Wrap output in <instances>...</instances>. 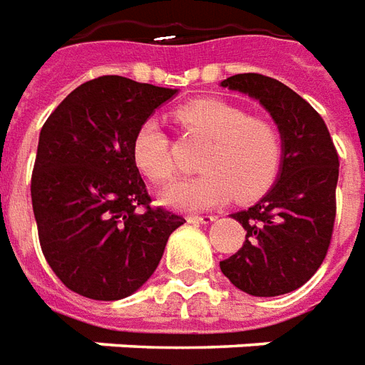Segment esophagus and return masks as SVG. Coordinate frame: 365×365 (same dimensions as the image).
I'll return each mask as SVG.
<instances>
[{"label":"esophagus","instance_id":"34e87169","mask_svg":"<svg viewBox=\"0 0 365 365\" xmlns=\"http://www.w3.org/2000/svg\"><path fill=\"white\" fill-rule=\"evenodd\" d=\"M214 220H216V216H210V214H206V216H198V214L188 216V222H196V224H212Z\"/></svg>","mask_w":365,"mask_h":365}]
</instances>
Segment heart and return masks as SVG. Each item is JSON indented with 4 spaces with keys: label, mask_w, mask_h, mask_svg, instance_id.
Segmentation results:
<instances>
[{
    "label": "heart",
    "mask_w": 365,
    "mask_h": 365,
    "mask_svg": "<svg viewBox=\"0 0 365 365\" xmlns=\"http://www.w3.org/2000/svg\"><path fill=\"white\" fill-rule=\"evenodd\" d=\"M180 125L210 141L200 177L182 178L163 192V202L178 210H204L228 202L255 200L273 185L281 165V139L269 121L252 118L237 106L206 98L177 112ZM131 159L147 178L167 182L177 165L161 121L147 118L131 141Z\"/></svg>",
    "instance_id": "heart-1"
}]
</instances>
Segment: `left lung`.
Listing matches in <instances>:
<instances>
[{"instance_id": "obj_1", "label": "left lung", "mask_w": 365, "mask_h": 365, "mask_svg": "<svg viewBox=\"0 0 365 365\" xmlns=\"http://www.w3.org/2000/svg\"><path fill=\"white\" fill-rule=\"evenodd\" d=\"M220 86L257 100L281 135L277 180L247 210L232 214L244 226L245 242L220 261V269L253 297L291 293L327 257L336 218L338 153L324 120L283 82L250 72Z\"/></svg>"}]
</instances>
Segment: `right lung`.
Listing matches in <instances>:
<instances>
[{"instance_id":"1","label":"right lung","mask_w":365,"mask_h":365,"mask_svg":"<svg viewBox=\"0 0 365 365\" xmlns=\"http://www.w3.org/2000/svg\"><path fill=\"white\" fill-rule=\"evenodd\" d=\"M177 92L100 76L72 90L41 129L31 177L38 242L54 275L74 293L94 301L133 294L185 224L149 206L131 159L137 128Z\"/></svg>"}]
</instances>
